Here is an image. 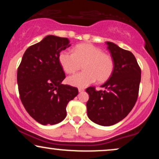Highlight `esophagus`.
<instances>
[{
    "label": "esophagus",
    "instance_id": "esophagus-1",
    "mask_svg": "<svg viewBox=\"0 0 159 159\" xmlns=\"http://www.w3.org/2000/svg\"><path fill=\"white\" fill-rule=\"evenodd\" d=\"M84 88H81V87H79V88H78V92L79 93H82L84 92Z\"/></svg>",
    "mask_w": 159,
    "mask_h": 159
}]
</instances>
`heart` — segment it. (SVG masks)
<instances>
[{
	"instance_id": "1",
	"label": "heart",
	"mask_w": 159,
	"mask_h": 159,
	"mask_svg": "<svg viewBox=\"0 0 159 159\" xmlns=\"http://www.w3.org/2000/svg\"><path fill=\"white\" fill-rule=\"evenodd\" d=\"M59 62L66 73L72 74L83 66L84 70L67 78L69 84L85 87L97 80L99 83L107 81L114 72V62L110 54L101 48L81 43L74 47L73 53L63 50L59 54Z\"/></svg>"
}]
</instances>
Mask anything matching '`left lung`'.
I'll use <instances>...</instances> for the list:
<instances>
[{"label":"left lung","instance_id":"left-lung-1","mask_svg":"<svg viewBox=\"0 0 159 159\" xmlns=\"http://www.w3.org/2000/svg\"><path fill=\"white\" fill-rule=\"evenodd\" d=\"M114 59V69L111 78L101 87L105 90L86 89L89 94L87 116L98 125L109 126L123 120L135 105L139 92L141 70L135 57L129 51L106 42Z\"/></svg>","mask_w":159,"mask_h":159}]
</instances>
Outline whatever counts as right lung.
<instances>
[{"mask_svg":"<svg viewBox=\"0 0 159 159\" xmlns=\"http://www.w3.org/2000/svg\"><path fill=\"white\" fill-rule=\"evenodd\" d=\"M67 38L48 35L25 51L17 72L20 98L30 116L42 125H54L66 116V106L78 88L66 78L59 54L69 48Z\"/></svg>","mask_w":159,"mask_h":159,"instance_id":"obj_1","label":"right lung"}]
</instances>
